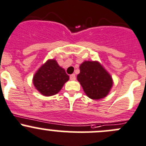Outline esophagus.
<instances>
[{
  "label": "esophagus",
  "mask_w": 146,
  "mask_h": 146,
  "mask_svg": "<svg viewBox=\"0 0 146 146\" xmlns=\"http://www.w3.org/2000/svg\"><path fill=\"white\" fill-rule=\"evenodd\" d=\"M76 75L75 74H71L70 76V79L71 80H76Z\"/></svg>",
  "instance_id": "34e87169"
}]
</instances>
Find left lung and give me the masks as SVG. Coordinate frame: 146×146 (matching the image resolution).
Listing matches in <instances>:
<instances>
[{
  "instance_id": "8db88e82",
  "label": "left lung",
  "mask_w": 146,
  "mask_h": 146,
  "mask_svg": "<svg viewBox=\"0 0 146 146\" xmlns=\"http://www.w3.org/2000/svg\"><path fill=\"white\" fill-rule=\"evenodd\" d=\"M77 79L88 97L101 99L109 93L113 86L112 77L98 61H84L80 66Z\"/></svg>"
}]
</instances>
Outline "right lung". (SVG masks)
Returning <instances> with one entry per match:
<instances>
[{
  "label": "right lung",
  "instance_id": "add662e5",
  "mask_svg": "<svg viewBox=\"0 0 146 146\" xmlns=\"http://www.w3.org/2000/svg\"><path fill=\"white\" fill-rule=\"evenodd\" d=\"M68 80L69 76L64 69L56 60L50 59L35 73L33 82L35 88L42 95L51 96L58 93Z\"/></svg>",
  "mask_w": 146,
  "mask_h": 146
}]
</instances>
